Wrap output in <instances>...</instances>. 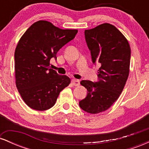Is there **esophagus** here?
Returning a JSON list of instances; mask_svg holds the SVG:
<instances>
[{
	"mask_svg": "<svg viewBox=\"0 0 149 149\" xmlns=\"http://www.w3.org/2000/svg\"><path fill=\"white\" fill-rule=\"evenodd\" d=\"M71 84H72L73 86H78L80 85V81L77 79H73L71 80Z\"/></svg>",
	"mask_w": 149,
	"mask_h": 149,
	"instance_id": "34e87169",
	"label": "esophagus"
}]
</instances>
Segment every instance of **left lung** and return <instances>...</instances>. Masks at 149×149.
Here are the masks:
<instances>
[{
    "mask_svg": "<svg viewBox=\"0 0 149 149\" xmlns=\"http://www.w3.org/2000/svg\"><path fill=\"white\" fill-rule=\"evenodd\" d=\"M85 36L92 61L100 66V80L80 82L88 95L79 105L85 111L97 114L109 109L123 90L130 73L131 49L123 34L109 23L85 30Z\"/></svg>",
    "mask_w": 149,
    "mask_h": 149,
    "instance_id": "1",
    "label": "left lung"
}]
</instances>
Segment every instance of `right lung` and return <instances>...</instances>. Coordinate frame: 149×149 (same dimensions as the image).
Returning a JSON list of instances; mask_svg holds the SVG:
<instances>
[{
	"instance_id": "add662e5",
	"label": "right lung",
	"mask_w": 149,
	"mask_h": 149,
	"mask_svg": "<svg viewBox=\"0 0 149 149\" xmlns=\"http://www.w3.org/2000/svg\"><path fill=\"white\" fill-rule=\"evenodd\" d=\"M77 29H61L45 20L33 23L22 35L15 52V83L22 98L34 110L45 111L55 104L71 80L49 69L50 59Z\"/></svg>"
}]
</instances>
